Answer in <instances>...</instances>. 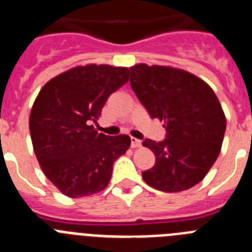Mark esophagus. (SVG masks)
I'll return each mask as SVG.
<instances>
[{
    "label": "esophagus",
    "mask_w": 252,
    "mask_h": 252,
    "mask_svg": "<svg viewBox=\"0 0 252 252\" xmlns=\"http://www.w3.org/2000/svg\"><path fill=\"white\" fill-rule=\"evenodd\" d=\"M140 146H141V140L131 137V148H140Z\"/></svg>",
    "instance_id": "obj_1"
}]
</instances>
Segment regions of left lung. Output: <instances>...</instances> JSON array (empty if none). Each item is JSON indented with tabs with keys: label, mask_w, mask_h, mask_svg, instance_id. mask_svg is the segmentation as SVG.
<instances>
[{
	"label": "left lung",
	"mask_w": 252,
	"mask_h": 252,
	"mask_svg": "<svg viewBox=\"0 0 252 252\" xmlns=\"http://www.w3.org/2000/svg\"><path fill=\"white\" fill-rule=\"evenodd\" d=\"M130 70L132 91L166 130L162 141H142L155 154V165L142 171V178L161 192L192 188L221 151L226 117L217 95L206 82L182 69L137 64Z\"/></svg>",
	"instance_id": "left-lung-1"
}]
</instances>
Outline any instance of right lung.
<instances>
[{
    "mask_svg": "<svg viewBox=\"0 0 252 252\" xmlns=\"http://www.w3.org/2000/svg\"><path fill=\"white\" fill-rule=\"evenodd\" d=\"M127 81V68L90 64L57 75L37 94L29 120L31 141L44 174L63 194L103 190L113 162L130 148L127 135L107 136L91 125Z\"/></svg>",
    "mask_w": 252,
    "mask_h": 252,
    "instance_id": "right-lung-1",
    "label": "right lung"
}]
</instances>
